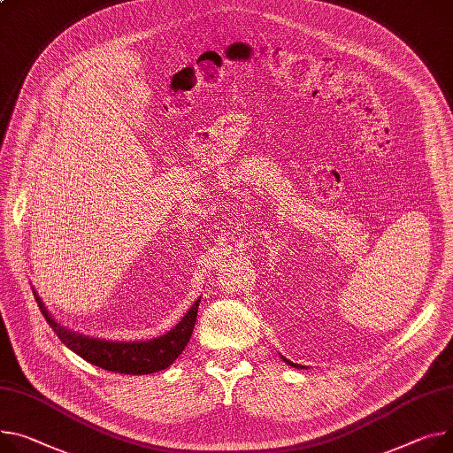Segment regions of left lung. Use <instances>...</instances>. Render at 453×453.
<instances>
[{
    "label": "left lung",
    "mask_w": 453,
    "mask_h": 453,
    "mask_svg": "<svg viewBox=\"0 0 453 453\" xmlns=\"http://www.w3.org/2000/svg\"><path fill=\"white\" fill-rule=\"evenodd\" d=\"M281 357H283V356H281ZM283 361H285V363H287V365H290V366H294V368H304V366H303V365H296V363H292V361H288V359H287V357H283Z\"/></svg>",
    "instance_id": "left-lung-1"
}]
</instances>
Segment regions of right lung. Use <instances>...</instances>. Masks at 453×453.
<instances>
[{
	"mask_svg": "<svg viewBox=\"0 0 453 453\" xmlns=\"http://www.w3.org/2000/svg\"><path fill=\"white\" fill-rule=\"evenodd\" d=\"M34 297H36L47 323L52 326V330L66 348H71L74 354H78L90 365L128 375H147L161 372L180 357L194 332L197 306L201 301V297H197L187 314L181 318V321L159 337L147 341H107L63 326L50 316V311L47 310L36 290H34Z\"/></svg>",
	"mask_w": 453,
	"mask_h": 453,
	"instance_id": "add662e5",
	"label": "right lung"
}]
</instances>
